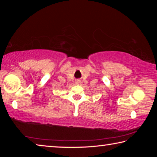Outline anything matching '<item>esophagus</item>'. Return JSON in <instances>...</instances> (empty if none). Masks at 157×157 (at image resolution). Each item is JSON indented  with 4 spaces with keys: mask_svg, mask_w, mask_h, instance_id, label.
Segmentation results:
<instances>
[{
    "mask_svg": "<svg viewBox=\"0 0 157 157\" xmlns=\"http://www.w3.org/2000/svg\"><path fill=\"white\" fill-rule=\"evenodd\" d=\"M76 83L78 84H79V83H80V82H79V81H77V82H76Z\"/></svg>",
    "mask_w": 157,
    "mask_h": 157,
    "instance_id": "34e87169",
    "label": "esophagus"
}]
</instances>
